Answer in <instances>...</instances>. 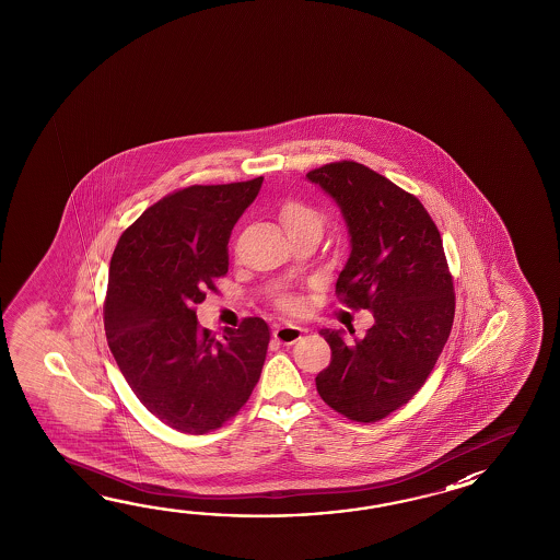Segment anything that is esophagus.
<instances>
[{
    "mask_svg": "<svg viewBox=\"0 0 560 560\" xmlns=\"http://www.w3.org/2000/svg\"><path fill=\"white\" fill-rule=\"evenodd\" d=\"M302 328L298 326H278L275 330V340H278L280 345H294L300 338H302Z\"/></svg>",
    "mask_w": 560,
    "mask_h": 560,
    "instance_id": "obj_1",
    "label": "esophagus"
}]
</instances>
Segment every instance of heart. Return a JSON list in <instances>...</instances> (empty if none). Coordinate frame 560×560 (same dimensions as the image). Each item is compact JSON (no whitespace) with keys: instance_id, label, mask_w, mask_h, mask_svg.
I'll list each match as a JSON object with an SVG mask.
<instances>
[{"instance_id":"obj_1","label":"heart","mask_w":560,"mask_h":560,"mask_svg":"<svg viewBox=\"0 0 560 560\" xmlns=\"http://www.w3.org/2000/svg\"><path fill=\"white\" fill-rule=\"evenodd\" d=\"M278 220L284 228L288 238L302 236V234L320 236L324 222H326V218L318 208H314L312 203L300 202V200H288L282 203L278 210ZM280 308L292 310L294 302L284 298V300H280Z\"/></svg>"}]
</instances>
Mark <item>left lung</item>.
<instances>
[{
  "instance_id": "left-lung-1",
  "label": "left lung",
  "mask_w": 560,
  "mask_h": 560,
  "mask_svg": "<svg viewBox=\"0 0 560 560\" xmlns=\"http://www.w3.org/2000/svg\"><path fill=\"white\" fill-rule=\"evenodd\" d=\"M306 178L332 196L350 232L336 294L374 314V326L350 342L322 330L332 358L316 390L342 417L376 422L422 388L451 336L454 285L441 232L415 194L364 164L332 162Z\"/></svg>"
}]
</instances>
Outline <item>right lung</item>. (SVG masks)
Here are the masks:
<instances>
[{"label":"right lung","instance_id":"right-lung-1","mask_svg":"<svg viewBox=\"0 0 560 560\" xmlns=\"http://www.w3.org/2000/svg\"><path fill=\"white\" fill-rule=\"evenodd\" d=\"M262 179L167 194L121 234L109 262L107 346L138 400L184 434L226 424L260 381L268 324L244 318L218 340L196 306L226 276L232 228Z\"/></svg>","mask_w":560,"mask_h":560}]
</instances>
